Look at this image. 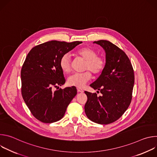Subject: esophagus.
I'll list each match as a JSON object with an SVG mask.
<instances>
[{
  "mask_svg": "<svg viewBox=\"0 0 157 157\" xmlns=\"http://www.w3.org/2000/svg\"><path fill=\"white\" fill-rule=\"evenodd\" d=\"M77 91L78 93H83L84 92V91L81 88H77Z\"/></svg>",
  "mask_w": 157,
  "mask_h": 157,
  "instance_id": "obj_1",
  "label": "esophagus"
}]
</instances>
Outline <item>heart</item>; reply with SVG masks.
I'll list each match as a JSON object with an SVG mask.
<instances>
[{
  "mask_svg": "<svg viewBox=\"0 0 157 157\" xmlns=\"http://www.w3.org/2000/svg\"><path fill=\"white\" fill-rule=\"evenodd\" d=\"M76 53L86 60L84 70L87 71L72 75L68 78V83L70 86L79 88L82 87L91 78L90 71L95 75L100 74L105 68L106 62L104 57L98 55L97 52L91 47L81 48ZM71 58L69 53H65L61 57L59 66L64 73H68L71 71Z\"/></svg>",
  "mask_w": 157,
  "mask_h": 157,
  "instance_id": "b5f03b06",
  "label": "heart"
}]
</instances>
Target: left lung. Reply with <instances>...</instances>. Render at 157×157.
Masks as SVG:
<instances>
[{"label": "left lung", "instance_id": "obj_1", "mask_svg": "<svg viewBox=\"0 0 157 157\" xmlns=\"http://www.w3.org/2000/svg\"><path fill=\"white\" fill-rule=\"evenodd\" d=\"M105 52V66L101 75L90 86L99 91H85L87 97L84 110L87 118L99 124H109L118 120L128 107L134 84V72L127 55L107 40L94 41Z\"/></svg>", "mask_w": 157, "mask_h": 157}]
</instances>
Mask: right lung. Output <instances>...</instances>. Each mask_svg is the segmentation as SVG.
I'll use <instances>...</instances> for the list:
<instances>
[{"instance_id": "obj_1", "label": "right lung", "mask_w": 157, "mask_h": 157, "mask_svg": "<svg viewBox=\"0 0 157 157\" xmlns=\"http://www.w3.org/2000/svg\"><path fill=\"white\" fill-rule=\"evenodd\" d=\"M82 41L52 40L38 44L28 53L21 70V95L32 115L43 123L61 119L77 94L75 87L53 91L65 83L61 57Z\"/></svg>"}]
</instances>
